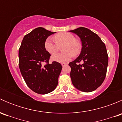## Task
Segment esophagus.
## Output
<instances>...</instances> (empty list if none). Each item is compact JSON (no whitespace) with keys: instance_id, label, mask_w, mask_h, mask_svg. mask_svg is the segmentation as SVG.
I'll return each instance as SVG.
<instances>
[{"instance_id":"34e87169","label":"esophagus","mask_w":122,"mask_h":122,"mask_svg":"<svg viewBox=\"0 0 122 122\" xmlns=\"http://www.w3.org/2000/svg\"><path fill=\"white\" fill-rule=\"evenodd\" d=\"M66 64H67V63H66V62H63V63H61V65H62V67H64V66H65Z\"/></svg>"}]
</instances>
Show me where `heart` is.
I'll return each mask as SVG.
<instances>
[{
  "label": "heart",
  "instance_id": "heart-1",
  "mask_svg": "<svg viewBox=\"0 0 122 122\" xmlns=\"http://www.w3.org/2000/svg\"><path fill=\"white\" fill-rule=\"evenodd\" d=\"M54 41L52 38L48 37L46 39L44 46L46 51L50 54L56 53L60 47L62 46L63 53L56 54L51 56V60L55 62H66L72 58V54L77 55L81 50V44L76 39L74 35L69 32H61L55 36Z\"/></svg>",
  "mask_w": 122,
  "mask_h": 122
}]
</instances>
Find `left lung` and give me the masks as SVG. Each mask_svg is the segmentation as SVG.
<instances>
[{"mask_svg": "<svg viewBox=\"0 0 122 122\" xmlns=\"http://www.w3.org/2000/svg\"><path fill=\"white\" fill-rule=\"evenodd\" d=\"M79 36L82 49L79 56L69 63L72 84L81 92H93L104 81L108 66V55L105 44L96 34L80 27L69 30ZM81 61L82 64H78Z\"/></svg>", "mask_w": 122, "mask_h": 122, "instance_id": "obj_1", "label": "left lung"}]
</instances>
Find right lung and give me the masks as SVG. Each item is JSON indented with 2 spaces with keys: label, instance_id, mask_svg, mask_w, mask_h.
I'll return each instance as SVG.
<instances>
[{
  "label": "right lung",
  "instance_id": "right-lung-1",
  "mask_svg": "<svg viewBox=\"0 0 122 122\" xmlns=\"http://www.w3.org/2000/svg\"><path fill=\"white\" fill-rule=\"evenodd\" d=\"M55 32L39 27L26 35L19 50V67L27 86L40 94L51 93L58 85L62 66L53 61L49 64L51 54L45 49L46 39ZM46 62L44 65L43 64Z\"/></svg>",
  "mask_w": 122,
  "mask_h": 122
}]
</instances>
